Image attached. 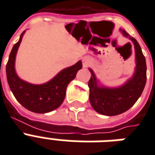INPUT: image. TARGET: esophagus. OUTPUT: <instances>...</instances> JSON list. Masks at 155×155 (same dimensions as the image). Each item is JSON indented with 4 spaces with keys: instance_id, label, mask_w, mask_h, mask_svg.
I'll use <instances>...</instances> for the list:
<instances>
[{
    "instance_id": "obj_1",
    "label": "esophagus",
    "mask_w": 155,
    "mask_h": 155,
    "mask_svg": "<svg viewBox=\"0 0 155 155\" xmlns=\"http://www.w3.org/2000/svg\"><path fill=\"white\" fill-rule=\"evenodd\" d=\"M91 64V59L87 58V57H85V58H83V60H82V65H83L84 68L88 67Z\"/></svg>"
}]
</instances>
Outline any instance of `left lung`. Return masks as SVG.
I'll use <instances>...</instances> for the list:
<instances>
[{
	"label": "left lung",
	"instance_id": "left-lung-1",
	"mask_svg": "<svg viewBox=\"0 0 155 155\" xmlns=\"http://www.w3.org/2000/svg\"><path fill=\"white\" fill-rule=\"evenodd\" d=\"M120 31L124 36L129 38L134 45L136 67L132 78L120 86L107 87L99 83L94 71L89 69L91 74L88 82L90 88L89 99L94 111L104 116H116L128 111L141 96L146 86V58L141 47L136 39L124 30L120 29Z\"/></svg>",
	"mask_w": 155,
	"mask_h": 155
}]
</instances>
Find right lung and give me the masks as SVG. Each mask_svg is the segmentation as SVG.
<instances>
[{
	"mask_svg": "<svg viewBox=\"0 0 155 155\" xmlns=\"http://www.w3.org/2000/svg\"><path fill=\"white\" fill-rule=\"evenodd\" d=\"M26 31L20 35L9 54L6 64V77L9 88L20 104L35 113H47L58 108L63 103L69 83L73 81L79 69L82 68L81 61L70 67L62 69L53 78L40 85L29 83L18 76L15 70V59L18 49Z\"/></svg>",
	"mask_w": 155,
	"mask_h": 155,
	"instance_id": "add662e5",
	"label": "right lung"
}]
</instances>
